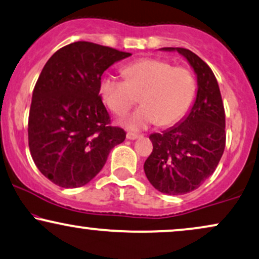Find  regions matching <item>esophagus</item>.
I'll use <instances>...</instances> for the list:
<instances>
[{
    "label": "esophagus",
    "mask_w": 259,
    "mask_h": 259,
    "mask_svg": "<svg viewBox=\"0 0 259 259\" xmlns=\"http://www.w3.org/2000/svg\"><path fill=\"white\" fill-rule=\"evenodd\" d=\"M141 138V135H138V134H134V133H127L126 134V139L127 140H136Z\"/></svg>",
    "instance_id": "esophagus-1"
}]
</instances>
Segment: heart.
Masks as SVG:
<instances>
[{"instance_id": "b5f03b06", "label": "heart", "mask_w": 259, "mask_h": 259, "mask_svg": "<svg viewBox=\"0 0 259 259\" xmlns=\"http://www.w3.org/2000/svg\"><path fill=\"white\" fill-rule=\"evenodd\" d=\"M125 78L107 76L100 85L102 99L116 114H124L142 101L121 124L130 130H143L153 124L170 125L186 116L197 95L192 71L172 66L161 59H141L121 70Z\"/></svg>"}]
</instances>
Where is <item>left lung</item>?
I'll list each match as a JSON object with an SVG mask.
<instances>
[{
	"label": "left lung",
	"mask_w": 259,
	"mask_h": 259,
	"mask_svg": "<svg viewBox=\"0 0 259 259\" xmlns=\"http://www.w3.org/2000/svg\"><path fill=\"white\" fill-rule=\"evenodd\" d=\"M177 52L197 77V95L188 113L176 125L149 136L153 152L143 169L151 185L169 195L189 193L216 170L226 146V113L216 77L206 62L185 48Z\"/></svg>",
	"instance_id": "left-lung-1"
}]
</instances>
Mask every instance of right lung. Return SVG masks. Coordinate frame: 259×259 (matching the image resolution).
I'll return each instance as SVG.
<instances>
[{"label": "right lung", "instance_id": "1", "mask_svg": "<svg viewBox=\"0 0 259 259\" xmlns=\"http://www.w3.org/2000/svg\"><path fill=\"white\" fill-rule=\"evenodd\" d=\"M78 40L59 49L43 67L32 93L29 147L37 169L62 188L89 183L125 132L110 126L100 98L102 73L130 57Z\"/></svg>", "mask_w": 259, "mask_h": 259}]
</instances>
